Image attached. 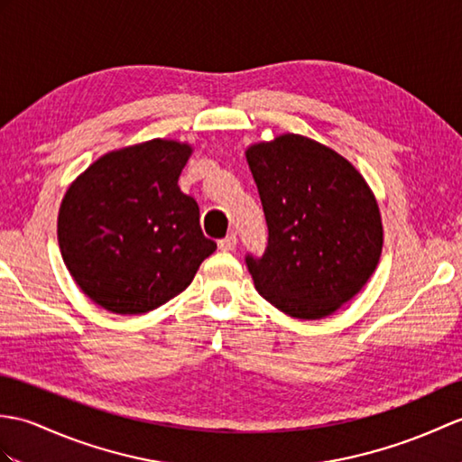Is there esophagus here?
Segmentation results:
<instances>
[{"instance_id":"34e87169","label":"esophagus","mask_w":462,"mask_h":462,"mask_svg":"<svg viewBox=\"0 0 462 462\" xmlns=\"http://www.w3.org/2000/svg\"><path fill=\"white\" fill-rule=\"evenodd\" d=\"M236 236L234 234H230V236H226V238H222L220 242H218V250L220 252H232L234 248H236Z\"/></svg>"}]
</instances>
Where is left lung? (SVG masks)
I'll list each match as a JSON object with an SVG mask.
<instances>
[{
  "mask_svg": "<svg viewBox=\"0 0 462 462\" xmlns=\"http://www.w3.org/2000/svg\"><path fill=\"white\" fill-rule=\"evenodd\" d=\"M270 240L245 263L265 301L293 319L335 313L380 262L378 200L346 157L315 139L282 134L245 149Z\"/></svg>",
  "mask_w": 462,
  "mask_h": 462,
  "instance_id": "8db88e82",
  "label": "left lung"
}]
</instances>
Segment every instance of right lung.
I'll list each match as a JSON object with an SVG mask.
<instances>
[{
    "instance_id": "right-lung-1",
    "label": "right lung",
    "mask_w": 462,
    "mask_h": 462,
    "mask_svg": "<svg viewBox=\"0 0 462 462\" xmlns=\"http://www.w3.org/2000/svg\"><path fill=\"white\" fill-rule=\"evenodd\" d=\"M192 145L149 139L114 149L70 182L59 208L64 265L96 305L142 315L190 285L217 250L197 200L179 189Z\"/></svg>"
}]
</instances>
